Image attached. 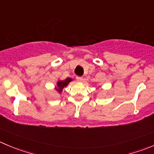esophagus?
Listing matches in <instances>:
<instances>
[{
	"mask_svg": "<svg viewBox=\"0 0 154 154\" xmlns=\"http://www.w3.org/2000/svg\"><path fill=\"white\" fill-rule=\"evenodd\" d=\"M83 77H77V80L78 82H82V81H83Z\"/></svg>",
	"mask_w": 154,
	"mask_h": 154,
	"instance_id": "obj_1",
	"label": "esophagus"
}]
</instances>
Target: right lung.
Returning a JSON list of instances; mask_svg holds the SVG:
<instances>
[{
	"mask_svg": "<svg viewBox=\"0 0 154 154\" xmlns=\"http://www.w3.org/2000/svg\"><path fill=\"white\" fill-rule=\"evenodd\" d=\"M71 81H72V79L70 78V77H68V78L65 79L64 80H59L57 82V87L56 88V90L58 92H59V93H61L62 92V90H63L64 88L66 87L68 83Z\"/></svg>",
	"mask_w": 154,
	"mask_h": 154,
	"instance_id": "add662e5",
	"label": "right lung"
}]
</instances>
